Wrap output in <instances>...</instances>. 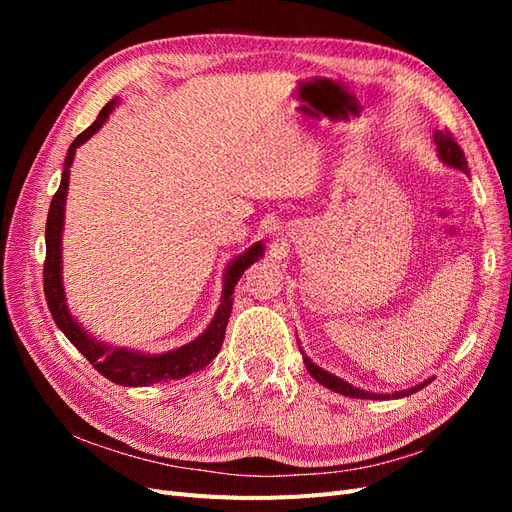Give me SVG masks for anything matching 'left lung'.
I'll list each match as a JSON object with an SVG mask.
<instances>
[{
	"label": "left lung",
	"instance_id": "1",
	"mask_svg": "<svg viewBox=\"0 0 512 512\" xmlns=\"http://www.w3.org/2000/svg\"><path fill=\"white\" fill-rule=\"evenodd\" d=\"M433 143H436L438 153H440V158H442L444 164L455 166V168L463 170V173L468 175L466 156H463V149L459 147V143L455 141V136H453L451 132H448V130H438L436 134H433ZM299 348H301V346H299ZM301 354H303V350H301ZM303 361H305V367H307L309 374H312L322 386H327V389H331V391H335V393H339V395L356 397V399H384V397H386V399H389V397H395V399H397V397H406V395H412V393H416V391H421L423 386H427V384L431 382V378H429L427 382L414 386V389L401 391V393H395V395H376V393H365V391H361V389H354L352 384H348V382H344L342 378H337V376L329 374V371H324V369H320L318 365H314L312 361L307 359L305 354H303Z\"/></svg>",
	"mask_w": 512,
	"mask_h": 512
}]
</instances>
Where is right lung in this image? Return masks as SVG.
<instances>
[{"label":"right lung","mask_w":512,"mask_h":512,"mask_svg":"<svg viewBox=\"0 0 512 512\" xmlns=\"http://www.w3.org/2000/svg\"><path fill=\"white\" fill-rule=\"evenodd\" d=\"M113 106L115 102H108L96 117V121L76 136L68 149L59 190L51 200L49 218H46V235H44L46 258H44V275H42L44 297H46V303H49V309L57 322V327L64 331V335L74 344V348H79V352L100 371L104 378L121 386H149L156 382L181 380L185 376L194 374V371L203 369L215 359V356H218L224 344L226 324L232 312V290H235V284L239 282L243 271L250 265H254V262L262 256V250H265V247H262V243H256L243 256H239L235 262H232L224 277L226 280L224 294H222V303L218 307V312H215V318L211 320L209 329L188 346H181L166 354L149 356V354H138L123 348H108L94 342V339H89L87 333L70 316L66 307L64 286H61V228H64V203L68 194V179H70L74 151L102 128V123L108 119V113L113 111Z\"/></svg>","instance_id":"add662e5"}]
</instances>
